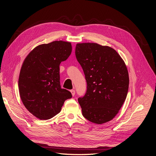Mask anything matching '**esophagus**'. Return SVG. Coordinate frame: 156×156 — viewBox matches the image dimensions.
<instances>
[{
  "mask_svg": "<svg viewBox=\"0 0 156 156\" xmlns=\"http://www.w3.org/2000/svg\"><path fill=\"white\" fill-rule=\"evenodd\" d=\"M70 92H71V93H72V96H75V90H71Z\"/></svg>",
  "mask_w": 156,
  "mask_h": 156,
  "instance_id": "1",
  "label": "esophagus"
}]
</instances>
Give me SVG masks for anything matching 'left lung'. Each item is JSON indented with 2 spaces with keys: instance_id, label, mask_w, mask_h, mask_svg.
I'll return each mask as SVG.
<instances>
[{
  "instance_id": "obj_1",
  "label": "left lung",
  "mask_w": 156,
  "mask_h": 156,
  "mask_svg": "<svg viewBox=\"0 0 156 156\" xmlns=\"http://www.w3.org/2000/svg\"><path fill=\"white\" fill-rule=\"evenodd\" d=\"M75 56L87 83L85 95L78 98L83 116L97 124L111 120L128 92L129 75L124 62L115 49L95 43L77 44Z\"/></svg>"
}]
</instances>
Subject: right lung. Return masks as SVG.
<instances>
[{
    "label": "right lung",
    "instance_id": "add662e5",
    "mask_svg": "<svg viewBox=\"0 0 156 156\" xmlns=\"http://www.w3.org/2000/svg\"><path fill=\"white\" fill-rule=\"evenodd\" d=\"M69 42L55 41L36 47L22 65L19 90L23 103L40 120L53 118L61 111L72 93L61 88L60 64L72 53Z\"/></svg>",
    "mask_w": 156,
    "mask_h": 156
}]
</instances>
